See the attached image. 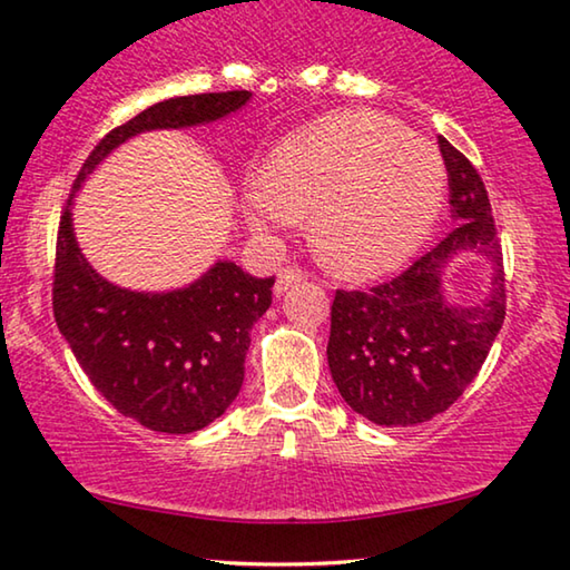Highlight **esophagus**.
Instances as JSON below:
<instances>
[{"instance_id": "esophagus-1", "label": "esophagus", "mask_w": 570, "mask_h": 570, "mask_svg": "<svg viewBox=\"0 0 570 570\" xmlns=\"http://www.w3.org/2000/svg\"><path fill=\"white\" fill-rule=\"evenodd\" d=\"M302 278H304V271H302L299 266H284V268L278 271V274H276V286H274V292H276V294H284L288 286L299 284Z\"/></svg>"}]
</instances>
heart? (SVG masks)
<instances>
[{"mask_svg": "<svg viewBox=\"0 0 570 570\" xmlns=\"http://www.w3.org/2000/svg\"><path fill=\"white\" fill-rule=\"evenodd\" d=\"M444 183L429 139L376 110H351L286 136L247 186L245 216L268 229L309 214L317 258L338 276L372 278L426 243Z\"/></svg>", "mask_w": 570, "mask_h": 570, "instance_id": "heart-1", "label": "heart"}]
</instances>
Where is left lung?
Returning a JSON list of instances; mask_svg holds the SVG:
<instances>
[{
  "label": "left lung",
  "instance_id": "obj_1",
  "mask_svg": "<svg viewBox=\"0 0 570 570\" xmlns=\"http://www.w3.org/2000/svg\"><path fill=\"white\" fill-rule=\"evenodd\" d=\"M454 227L411 268L366 292L338 288L331 309L327 364L343 400L376 426H415L444 413L483 366L503 317L501 239L475 167L444 136ZM462 249L494 263L492 294L462 308L441 288L445 263Z\"/></svg>",
  "mask_w": 570,
  "mask_h": 570
}]
</instances>
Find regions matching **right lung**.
I'll return each instance as SVG.
<instances>
[{"label": "right lung", "instance_id": "right-lung-1", "mask_svg": "<svg viewBox=\"0 0 570 570\" xmlns=\"http://www.w3.org/2000/svg\"><path fill=\"white\" fill-rule=\"evenodd\" d=\"M247 100V90L204 92L141 110L102 136L61 212L53 263L56 325L95 390L126 419L163 434L202 431L237 397L250 331L271 307L276 278H253L222 261L178 292L141 294L114 286L79 253L71 198L95 165L131 136L216 121Z\"/></svg>", "mask_w": 570, "mask_h": 570}]
</instances>
